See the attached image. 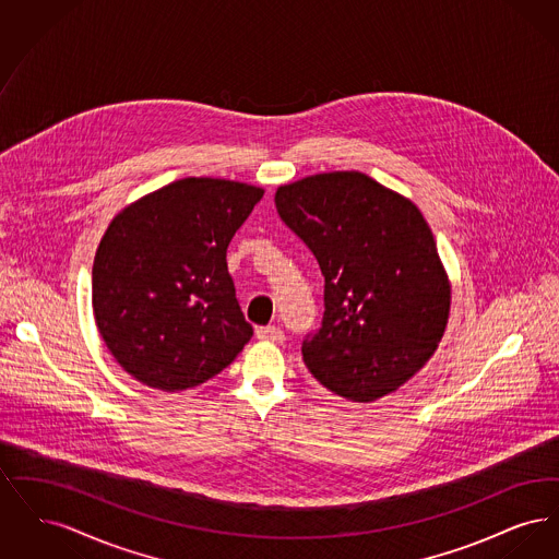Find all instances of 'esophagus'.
<instances>
[{
	"label": "esophagus",
	"mask_w": 559,
	"mask_h": 559,
	"mask_svg": "<svg viewBox=\"0 0 559 559\" xmlns=\"http://www.w3.org/2000/svg\"><path fill=\"white\" fill-rule=\"evenodd\" d=\"M255 335H258V340H262V342H272V344H283V342H285V333H283V329H278V326H260V329L255 331Z\"/></svg>",
	"instance_id": "esophagus-1"
}]
</instances>
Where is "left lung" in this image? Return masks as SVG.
I'll return each instance as SVG.
<instances>
[{"instance_id":"8db88e82","label":"left lung","mask_w":559,"mask_h":559,"mask_svg":"<svg viewBox=\"0 0 559 559\" xmlns=\"http://www.w3.org/2000/svg\"><path fill=\"white\" fill-rule=\"evenodd\" d=\"M276 212L324 276V319L306 340L308 371L329 392L374 402L438 349L451 278L421 210L362 171H329L276 188Z\"/></svg>"}]
</instances>
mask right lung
<instances>
[{
	"mask_svg": "<svg viewBox=\"0 0 559 559\" xmlns=\"http://www.w3.org/2000/svg\"><path fill=\"white\" fill-rule=\"evenodd\" d=\"M262 197L247 182L185 178L110 219L92 267V310L133 379L160 392L197 388L251 340L226 249Z\"/></svg>",
	"mask_w": 559,
	"mask_h": 559,
	"instance_id": "1",
	"label": "right lung"
}]
</instances>
